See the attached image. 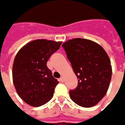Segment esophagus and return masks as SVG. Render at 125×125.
Returning <instances> with one entry per match:
<instances>
[{
	"instance_id": "esophagus-1",
	"label": "esophagus",
	"mask_w": 125,
	"mask_h": 125,
	"mask_svg": "<svg viewBox=\"0 0 125 125\" xmlns=\"http://www.w3.org/2000/svg\"><path fill=\"white\" fill-rule=\"evenodd\" d=\"M60 81H61V82H63V81H64V77H63L62 76L60 77Z\"/></svg>"
}]
</instances>
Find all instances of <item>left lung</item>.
Listing matches in <instances>:
<instances>
[{"instance_id": "8db88e82", "label": "left lung", "mask_w": 125, "mask_h": 125, "mask_svg": "<svg viewBox=\"0 0 125 125\" xmlns=\"http://www.w3.org/2000/svg\"><path fill=\"white\" fill-rule=\"evenodd\" d=\"M65 49L78 79V85L70 90L71 99L79 106H94L108 90L112 67L107 53L94 42L75 38L65 42Z\"/></svg>"}]
</instances>
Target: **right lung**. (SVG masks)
<instances>
[{
  "instance_id": "obj_1",
  "label": "right lung",
  "mask_w": 125,
  "mask_h": 125,
  "mask_svg": "<svg viewBox=\"0 0 125 125\" xmlns=\"http://www.w3.org/2000/svg\"><path fill=\"white\" fill-rule=\"evenodd\" d=\"M61 42L37 40L23 46L14 60L13 83L19 96L32 106H40L53 96L59 83L46 63L60 49Z\"/></svg>"
}]
</instances>
